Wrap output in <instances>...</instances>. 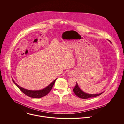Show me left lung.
<instances>
[{"label": "left lung", "mask_w": 124, "mask_h": 124, "mask_svg": "<svg viewBox=\"0 0 124 124\" xmlns=\"http://www.w3.org/2000/svg\"><path fill=\"white\" fill-rule=\"evenodd\" d=\"M73 91L76 96H77L78 97H79L80 98L83 99L97 97V96L102 94L103 93V92H101V93L97 94H89L85 93L80 89L79 87H78V85L77 82H76V85L75 88L73 89Z\"/></svg>", "instance_id": "left-lung-1"}]
</instances>
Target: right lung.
I'll use <instances>...</instances> for the list:
<instances>
[{"mask_svg":"<svg viewBox=\"0 0 124 124\" xmlns=\"http://www.w3.org/2000/svg\"><path fill=\"white\" fill-rule=\"evenodd\" d=\"M56 79L57 78L55 79L54 81H52L45 88H44V89L40 90H29L24 89V88L20 86L19 85H17L16 83H15L14 80H13V81L15 85L19 88V89L27 96L33 98H40L46 96L50 91Z\"/></svg>","mask_w":124,"mask_h":124,"instance_id":"1","label":"right lung"}]
</instances>
